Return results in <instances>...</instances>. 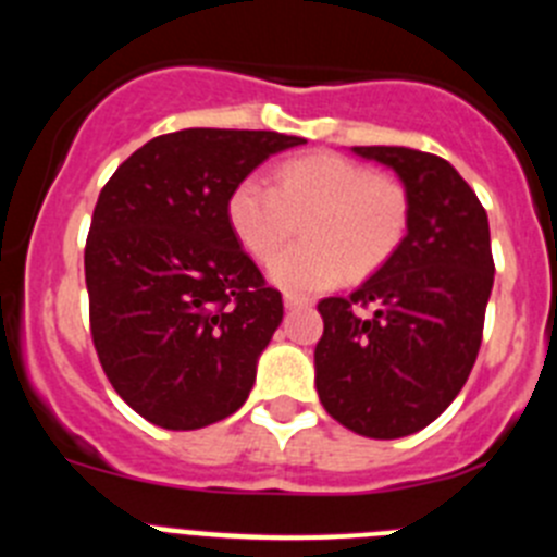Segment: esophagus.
I'll list each match as a JSON object with an SVG mask.
<instances>
[{"mask_svg":"<svg viewBox=\"0 0 557 557\" xmlns=\"http://www.w3.org/2000/svg\"><path fill=\"white\" fill-rule=\"evenodd\" d=\"M312 298H304V295H293V293H287L284 295V307L287 309H307V307H312Z\"/></svg>","mask_w":557,"mask_h":557,"instance_id":"34e87169","label":"esophagus"}]
</instances>
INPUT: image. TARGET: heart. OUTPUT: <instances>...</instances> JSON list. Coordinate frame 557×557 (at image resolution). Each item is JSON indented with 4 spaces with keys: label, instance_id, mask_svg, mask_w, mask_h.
<instances>
[{
    "label": "heart",
    "instance_id": "heart-1",
    "mask_svg": "<svg viewBox=\"0 0 557 557\" xmlns=\"http://www.w3.org/2000/svg\"><path fill=\"white\" fill-rule=\"evenodd\" d=\"M231 231L245 250L268 262L305 230L307 246L285 251L268 275L287 293H321L346 282V275L373 273L401 248L410 228V198L391 175L339 152H312L284 161L273 186L245 178L225 203Z\"/></svg>",
    "mask_w": 557,
    "mask_h": 557
}]
</instances>
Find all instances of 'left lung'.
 Returning <instances> with one entry per match:
<instances>
[{
  "label": "left lung",
  "instance_id": "8db88e82",
  "mask_svg": "<svg viewBox=\"0 0 557 557\" xmlns=\"http://www.w3.org/2000/svg\"><path fill=\"white\" fill-rule=\"evenodd\" d=\"M410 198L405 243L348 298H323L314 387L334 421L393 441L424 430L462 391L494 287L488 214L460 172L410 147H354Z\"/></svg>",
  "mask_w": 557,
  "mask_h": 557
}]
</instances>
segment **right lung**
<instances>
[{
  "label": "right lung",
  "instance_id": "obj_1",
  "mask_svg": "<svg viewBox=\"0 0 557 557\" xmlns=\"http://www.w3.org/2000/svg\"><path fill=\"white\" fill-rule=\"evenodd\" d=\"M298 145L275 131L186 127L147 141L102 186L86 239L91 339L113 391L150 424L200 430L245 405L284 304L239 248L225 203Z\"/></svg>",
  "mask_w": 557,
  "mask_h": 557
}]
</instances>
